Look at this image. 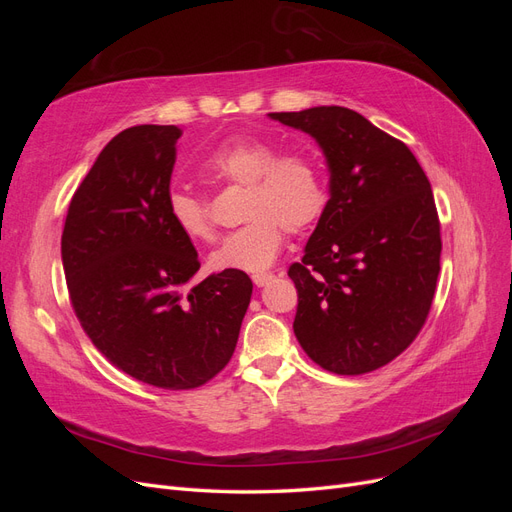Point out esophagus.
<instances>
[{
  "label": "esophagus",
  "mask_w": 512,
  "mask_h": 512,
  "mask_svg": "<svg viewBox=\"0 0 512 512\" xmlns=\"http://www.w3.org/2000/svg\"><path fill=\"white\" fill-rule=\"evenodd\" d=\"M273 277H275L273 273H254V275H252V282H254L258 288H260V286L269 284V282L273 280Z\"/></svg>",
  "instance_id": "esophagus-1"
}]
</instances>
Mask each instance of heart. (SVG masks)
Segmentation results:
<instances>
[{
    "mask_svg": "<svg viewBox=\"0 0 512 512\" xmlns=\"http://www.w3.org/2000/svg\"><path fill=\"white\" fill-rule=\"evenodd\" d=\"M200 175L213 183L245 188L243 228L215 247L209 265L215 271L260 273L280 256L284 228L303 232L327 209V181L320 164L301 151L280 153L258 138H228L200 164ZM168 215L188 239L215 237L209 207L190 190L168 194Z\"/></svg>",
    "mask_w": 512,
    "mask_h": 512,
    "instance_id": "b5f03b06",
    "label": "heart"
}]
</instances>
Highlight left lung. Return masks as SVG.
Masks as SVG:
<instances>
[{"label": "left lung", "mask_w": 512, "mask_h": 512, "mask_svg": "<svg viewBox=\"0 0 512 512\" xmlns=\"http://www.w3.org/2000/svg\"><path fill=\"white\" fill-rule=\"evenodd\" d=\"M309 134L329 166V203L288 269L294 335L342 376L374 371L423 329L440 273V220L414 153L344 106L269 113Z\"/></svg>", "instance_id": "left-lung-1"}]
</instances>
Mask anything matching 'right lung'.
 I'll return each instance as SVG.
<instances>
[{
  "label": "right lung",
  "mask_w": 512,
  "mask_h": 512,
  "mask_svg": "<svg viewBox=\"0 0 512 512\" xmlns=\"http://www.w3.org/2000/svg\"><path fill=\"white\" fill-rule=\"evenodd\" d=\"M177 126H134L108 143L68 207L61 262L83 331L123 374L168 391L228 365L252 299L243 271L192 284V241L168 215Z\"/></svg>",
  "instance_id": "add662e5"
}]
</instances>
